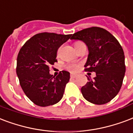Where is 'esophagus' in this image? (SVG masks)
<instances>
[{"label":"esophagus","instance_id":"obj_1","mask_svg":"<svg viewBox=\"0 0 133 133\" xmlns=\"http://www.w3.org/2000/svg\"><path fill=\"white\" fill-rule=\"evenodd\" d=\"M77 77V74H71L70 77L71 78H76Z\"/></svg>","mask_w":133,"mask_h":133}]
</instances>
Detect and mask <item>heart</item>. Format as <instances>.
I'll return each instance as SVG.
<instances>
[{"mask_svg": "<svg viewBox=\"0 0 133 133\" xmlns=\"http://www.w3.org/2000/svg\"><path fill=\"white\" fill-rule=\"evenodd\" d=\"M79 43H81V42H75V46L76 47ZM66 68L68 70L71 71V72H75V71L77 70L78 68H79V65H78L77 64H75V63H70V64L68 65Z\"/></svg>", "mask_w": 133, "mask_h": 133, "instance_id": "b5f03b06", "label": "heart"}]
</instances>
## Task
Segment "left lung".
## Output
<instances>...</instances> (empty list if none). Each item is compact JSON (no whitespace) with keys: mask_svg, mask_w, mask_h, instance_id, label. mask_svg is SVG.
I'll return each mask as SVG.
<instances>
[{"mask_svg":"<svg viewBox=\"0 0 133 133\" xmlns=\"http://www.w3.org/2000/svg\"><path fill=\"white\" fill-rule=\"evenodd\" d=\"M71 39H79L89 48L84 70L96 77L82 87L84 98L96 105L109 103L120 91L125 72V56L121 44L109 31L91 27L75 33Z\"/></svg>","mask_w":133,"mask_h":133,"instance_id":"8db88e82","label":"left lung"}]
</instances>
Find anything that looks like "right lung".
Returning <instances> with one entry per match:
<instances>
[{
    "mask_svg": "<svg viewBox=\"0 0 133 133\" xmlns=\"http://www.w3.org/2000/svg\"><path fill=\"white\" fill-rule=\"evenodd\" d=\"M70 36L38 33L27 40L19 51L16 69L19 84L26 96L36 105H53L63 98L70 73L63 70L53 77L49 74V65L57 62L58 49Z\"/></svg>",
    "mask_w": 133,
    "mask_h": 133,
    "instance_id": "right-lung-1",
    "label": "right lung"
}]
</instances>
